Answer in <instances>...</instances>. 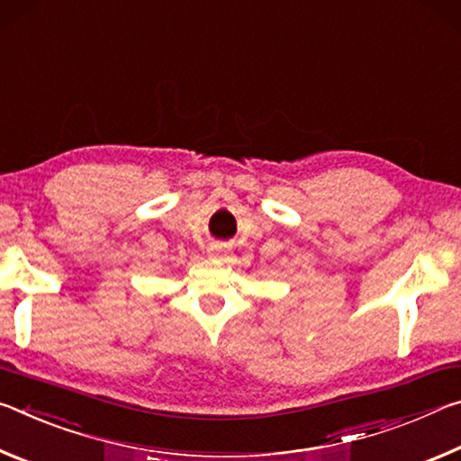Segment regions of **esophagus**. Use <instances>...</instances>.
I'll return each instance as SVG.
<instances>
[{"mask_svg":"<svg viewBox=\"0 0 461 461\" xmlns=\"http://www.w3.org/2000/svg\"><path fill=\"white\" fill-rule=\"evenodd\" d=\"M208 253H210V258H212V259L224 261L226 255H229V249H226L222 243H214V245H210Z\"/></svg>","mask_w":461,"mask_h":461,"instance_id":"esophagus-1","label":"esophagus"}]
</instances>
